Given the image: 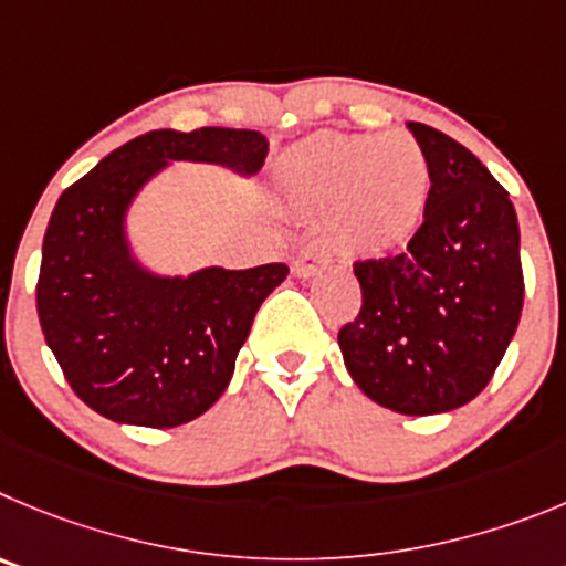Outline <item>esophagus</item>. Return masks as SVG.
<instances>
[{
	"instance_id": "1",
	"label": "esophagus",
	"mask_w": 566,
	"mask_h": 566,
	"mask_svg": "<svg viewBox=\"0 0 566 566\" xmlns=\"http://www.w3.org/2000/svg\"><path fill=\"white\" fill-rule=\"evenodd\" d=\"M327 262H329V251L313 239V242H307L302 251L295 253L293 268H290V271H293V276L307 279V276H315V273H318Z\"/></svg>"
}]
</instances>
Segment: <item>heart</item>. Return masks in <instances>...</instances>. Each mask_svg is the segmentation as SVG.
Segmentation results:
<instances>
[{
    "mask_svg": "<svg viewBox=\"0 0 566 566\" xmlns=\"http://www.w3.org/2000/svg\"><path fill=\"white\" fill-rule=\"evenodd\" d=\"M279 186L293 208L327 213V231L349 253H386L409 242L431 197L426 151L406 132H321L279 163Z\"/></svg>",
    "mask_w": 566,
    "mask_h": 566,
    "instance_id": "b5f03b06",
    "label": "heart"
}]
</instances>
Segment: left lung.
<instances>
[{
	"instance_id": "8db88e82",
	"label": "left lung",
	"mask_w": 566,
	"mask_h": 566,
	"mask_svg": "<svg viewBox=\"0 0 566 566\" xmlns=\"http://www.w3.org/2000/svg\"><path fill=\"white\" fill-rule=\"evenodd\" d=\"M406 126L429 157V208L403 253L355 264L364 304L338 346L369 400L422 417L485 389L518 327L524 282L505 188L454 137Z\"/></svg>"
}]
</instances>
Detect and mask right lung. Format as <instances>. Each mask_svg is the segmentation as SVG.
Masks as SVG:
<instances>
[{"instance_id": "right-lung-1", "label": "right lung", "mask_w": 566, "mask_h": 566, "mask_svg": "<svg viewBox=\"0 0 566 566\" xmlns=\"http://www.w3.org/2000/svg\"><path fill=\"white\" fill-rule=\"evenodd\" d=\"M268 137L253 129H155L109 151L59 197L42 245L35 307L75 395L106 420L175 429L228 389L256 310L287 264L191 273L137 256L129 213L171 163L256 177Z\"/></svg>"}]
</instances>
